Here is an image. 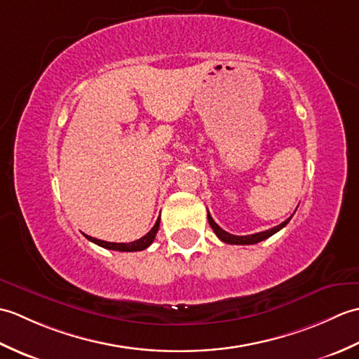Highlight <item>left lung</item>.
I'll return each instance as SVG.
<instances>
[{"instance_id":"obj_1","label":"left lung","mask_w":359,"mask_h":359,"mask_svg":"<svg viewBox=\"0 0 359 359\" xmlns=\"http://www.w3.org/2000/svg\"><path fill=\"white\" fill-rule=\"evenodd\" d=\"M290 219H292V217H288L287 220H284V222L279 224L278 226H273V228H270V230H265V231H261V233H255V234H250V236H234V234H230V233H226L225 230H222V228H220L215 222V220H212V217L210 216V212H208V222L212 228V231L216 233V236L220 241L225 242V243H233V245H253V243L269 239L270 236H273L274 233H278L279 230H282V228H284L290 222Z\"/></svg>"}]
</instances>
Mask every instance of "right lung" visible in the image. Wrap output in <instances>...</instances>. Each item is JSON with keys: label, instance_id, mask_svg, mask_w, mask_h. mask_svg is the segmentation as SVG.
<instances>
[{"label": "right lung", "instance_id": "obj_1", "mask_svg": "<svg viewBox=\"0 0 359 359\" xmlns=\"http://www.w3.org/2000/svg\"><path fill=\"white\" fill-rule=\"evenodd\" d=\"M158 226H160V216L157 219V222L154 224V226L151 228V231L147 233L143 236V238L137 239L134 242H129V243H117V242H106V241H100V239H95V238H90V236L85 234L86 238L97 243V245H100L103 248H108V250H114V251H142L144 248H148L152 242L156 239V234L158 231Z\"/></svg>", "mask_w": 359, "mask_h": 359}]
</instances>
